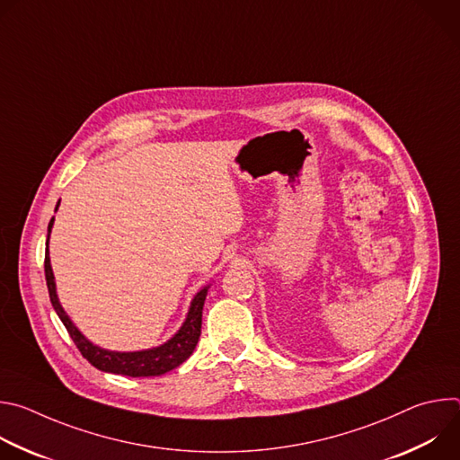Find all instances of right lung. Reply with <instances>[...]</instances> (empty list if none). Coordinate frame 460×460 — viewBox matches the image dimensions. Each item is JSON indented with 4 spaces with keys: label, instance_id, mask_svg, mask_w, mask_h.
Segmentation results:
<instances>
[{
    "label": "right lung",
    "instance_id": "obj_1",
    "mask_svg": "<svg viewBox=\"0 0 460 460\" xmlns=\"http://www.w3.org/2000/svg\"><path fill=\"white\" fill-rule=\"evenodd\" d=\"M58 206H59V202H58ZM58 206H56V211H58ZM52 226H54V218L49 222V227H47V247H45V280H47V288H49V296H50L54 311L58 313L63 325L67 327V332H69L71 339L75 341L76 348L96 369L105 371V373L125 375V376H160V375L178 367L181 362H185L190 357V353L194 351L196 344H199V339L202 333V309H204V302H206L209 286L202 288L199 293L194 295L181 327L167 342H164L156 348L140 349V351L103 349V348L93 344L78 330L58 300L54 273L50 268V256H49V236H50Z\"/></svg>",
    "mask_w": 460,
    "mask_h": 460
}]
</instances>
